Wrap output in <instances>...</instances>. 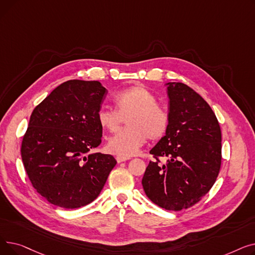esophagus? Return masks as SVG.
Returning <instances> with one entry per match:
<instances>
[{"mask_svg":"<svg viewBox=\"0 0 255 255\" xmlns=\"http://www.w3.org/2000/svg\"><path fill=\"white\" fill-rule=\"evenodd\" d=\"M130 158L128 157H122V156H118L117 157V161L120 163V162H123V161H126V160H129Z\"/></svg>","mask_w":255,"mask_h":255,"instance_id":"esophagus-1","label":"esophagus"}]
</instances>
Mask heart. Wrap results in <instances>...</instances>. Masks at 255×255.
Listing matches in <instances>:
<instances>
[{
    "label": "heart",
    "mask_w": 255,
    "mask_h": 255,
    "mask_svg": "<svg viewBox=\"0 0 255 255\" xmlns=\"http://www.w3.org/2000/svg\"><path fill=\"white\" fill-rule=\"evenodd\" d=\"M116 111L100 109L97 121L107 132H116L123 119L127 128L107 141V151L122 157L138 153L146 139H158L164 135L168 126L167 114L156 104V98L148 89L135 85L119 92L114 98Z\"/></svg>",
    "instance_id": "b5f03b06"
}]
</instances>
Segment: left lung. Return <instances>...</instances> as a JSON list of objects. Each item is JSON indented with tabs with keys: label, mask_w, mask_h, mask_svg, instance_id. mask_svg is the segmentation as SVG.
I'll use <instances>...</instances> for the list:
<instances>
[{
	"label": "left lung",
	"mask_w": 255,
	"mask_h": 255,
	"mask_svg": "<svg viewBox=\"0 0 255 255\" xmlns=\"http://www.w3.org/2000/svg\"><path fill=\"white\" fill-rule=\"evenodd\" d=\"M168 97L165 135L150 151L141 181L157 206L169 211L187 209L205 196L215 183L221 165V130L210 105L182 83L164 84ZM158 156H166L161 165Z\"/></svg>",
	"instance_id": "1"
}]
</instances>
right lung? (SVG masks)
Returning <instances> with one entry per match:
<instances>
[{
    "mask_svg": "<svg viewBox=\"0 0 255 255\" xmlns=\"http://www.w3.org/2000/svg\"><path fill=\"white\" fill-rule=\"evenodd\" d=\"M105 94L96 80H68L31 115L21 159L34 188L52 205L65 209L89 205L117 164L112 155L90 152L101 142L97 113Z\"/></svg>",
    "mask_w": 255,
    "mask_h": 255,
    "instance_id": "1",
    "label": "right lung"
}]
</instances>
